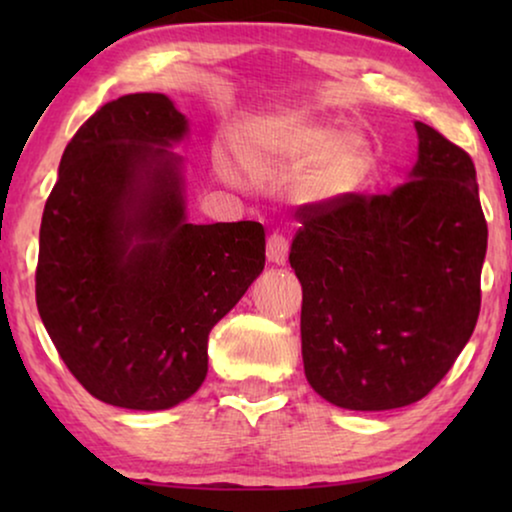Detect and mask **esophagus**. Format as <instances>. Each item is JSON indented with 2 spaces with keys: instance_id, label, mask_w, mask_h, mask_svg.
I'll list each match as a JSON object with an SVG mask.
<instances>
[{
  "instance_id": "34e87169",
  "label": "esophagus",
  "mask_w": 512,
  "mask_h": 512,
  "mask_svg": "<svg viewBox=\"0 0 512 512\" xmlns=\"http://www.w3.org/2000/svg\"><path fill=\"white\" fill-rule=\"evenodd\" d=\"M265 254H268L270 263L284 265L286 256H289V240L282 233H270L268 247H265Z\"/></svg>"
}]
</instances>
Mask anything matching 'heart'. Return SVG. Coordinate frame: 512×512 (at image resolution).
<instances>
[{"label": "heart", "instance_id": "obj_1", "mask_svg": "<svg viewBox=\"0 0 512 512\" xmlns=\"http://www.w3.org/2000/svg\"><path fill=\"white\" fill-rule=\"evenodd\" d=\"M242 160L256 174L317 160L305 174L303 193L314 200H328L359 184L368 170L370 149L366 139L354 132L338 137V132L326 125H314L303 118H282L263 125L247 139ZM221 172L233 177L228 163H221Z\"/></svg>", "mask_w": 512, "mask_h": 512}]
</instances>
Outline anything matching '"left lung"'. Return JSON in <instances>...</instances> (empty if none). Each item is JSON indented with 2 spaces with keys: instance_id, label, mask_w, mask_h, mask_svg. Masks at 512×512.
<instances>
[{
  "instance_id": "8db88e82",
  "label": "left lung",
  "mask_w": 512,
  "mask_h": 512,
  "mask_svg": "<svg viewBox=\"0 0 512 512\" xmlns=\"http://www.w3.org/2000/svg\"><path fill=\"white\" fill-rule=\"evenodd\" d=\"M415 128L410 181L296 212L289 263L303 284L305 377L338 408L417 403L478 324L487 221L475 165L431 125Z\"/></svg>"
}]
</instances>
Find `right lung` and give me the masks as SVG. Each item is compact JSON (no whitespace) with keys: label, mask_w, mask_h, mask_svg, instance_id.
Returning a JSON list of instances; mask_svg holds the SVG:
<instances>
[{"label":"right lung","mask_w":512,"mask_h":512,"mask_svg":"<svg viewBox=\"0 0 512 512\" xmlns=\"http://www.w3.org/2000/svg\"><path fill=\"white\" fill-rule=\"evenodd\" d=\"M186 118L160 93L111 100L62 153L39 230L37 307L83 389L167 410L207 377V338L265 265L256 221H186Z\"/></svg>","instance_id":"right-lung-1"}]
</instances>
